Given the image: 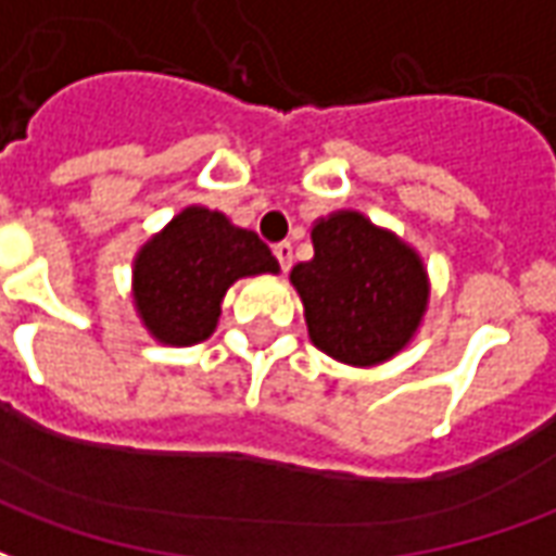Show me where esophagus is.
I'll return each mask as SVG.
<instances>
[{
    "instance_id": "1",
    "label": "esophagus",
    "mask_w": 556,
    "mask_h": 556,
    "mask_svg": "<svg viewBox=\"0 0 556 556\" xmlns=\"http://www.w3.org/2000/svg\"><path fill=\"white\" fill-rule=\"evenodd\" d=\"M274 255H277L279 267H282V270H289L291 258H294V247H291L289 241L277 243V247H274Z\"/></svg>"
}]
</instances>
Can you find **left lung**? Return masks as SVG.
<instances>
[{
  "instance_id": "8db88e82",
  "label": "left lung",
  "mask_w": 556,
  "mask_h": 556,
  "mask_svg": "<svg viewBox=\"0 0 556 556\" xmlns=\"http://www.w3.org/2000/svg\"><path fill=\"white\" fill-rule=\"evenodd\" d=\"M313 250L289 279L315 349L349 366L396 357L429 309V274L417 250L361 211L315 219Z\"/></svg>"
}]
</instances>
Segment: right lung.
I'll use <instances>...</instances> for the list:
<instances>
[{"instance_id":"right-lung-1","label":"right lung","mask_w":556,"mask_h":556,"mask_svg":"<svg viewBox=\"0 0 556 556\" xmlns=\"http://www.w3.org/2000/svg\"><path fill=\"white\" fill-rule=\"evenodd\" d=\"M258 274H279L267 243L219 211L190 205L139 247L134 306L160 345L187 349L217 330L231 282Z\"/></svg>"}]
</instances>
